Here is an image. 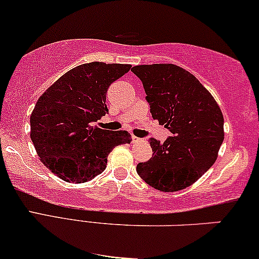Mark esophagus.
Instances as JSON below:
<instances>
[{"instance_id":"1","label":"esophagus","mask_w":259,"mask_h":259,"mask_svg":"<svg viewBox=\"0 0 259 259\" xmlns=\"http://www.w3.org/2000/svg\"><path fill=\"white\" fill-rule=\"evenodd\" d=\"M132 140H133V143H137V142H140V139L138 137H136V136H132Z\"/></svg>"}]
</instances>
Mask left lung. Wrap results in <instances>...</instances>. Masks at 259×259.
I'll return each mask as SVG.
<instances>
[{"mask_svg": "<svg viewBox=\"0 0 259 259\" xmlns=\"http://www.w3.org/2000/svg\"><path fill=\"white\" fill-rule=\"evenodd\" d=\"M143 82L150 112L172 133L163 144L151 139L152 157L137 172L160 191H179L200 179L218 158L224 115L193 73L175 64L133 66Z\"/></svg>", "mask_w": 259, "mask_h": 259, "instance_id": "8db88e82", "label": "left lung"}]
</instances>
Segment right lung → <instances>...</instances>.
I'll use <instances>...</instances> for the list:
<instances>
[{"mask_svg": "<svg viewBox=\"0 0 259 259\" xmlns=\"http://www.w3.org/2000/svg\"><path fill=\"white\" fill-rule=\"evenodd\" d=\"M130 64L93 62L76 66L57 79L36 101L31 114V139L39 158L59 179L84 183L102 174L113 149L130 144L126 131L95 125L108 112L109 85Z\"/></svg>", "mask_w": 259, "mask_h": 259, "instance_id": "1", "label": "right lung"}]
</instances>
